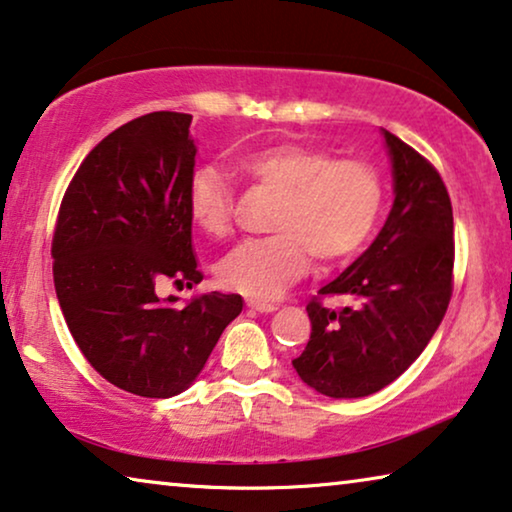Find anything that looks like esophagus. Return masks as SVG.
<instances>
[{
	"label": "esophagus",
	"instance_id": "1",
	"mask_svg": "<svg viewBox=\"0 0 512 512\" xmlns=\"http://www.w3.org/2000/svg\"><path fill=\"white\" fill-rule=\"evenodd\" d=\"M247 307L256 309V311H263V314H270V311L277 309V305H272V302H265V300H256V298H249L247 300Z\"/></svg>",
	"mask_w": 512,
	"mask_h": 512
}]
</instances>
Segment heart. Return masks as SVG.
Here are the masks:
<instances>
[{"mask_svg":"<svg viewBox=\"0 0 512 512\" xmlns=\"http://www.w3.org/2000/svg\"><path fill=\"white\" fill-rule=\"evenodd\" d=\"M233 170L249 187L277 194L270 231L221 258L217 277L231 291L272 298L300 279L311 256L344 263L372 235L383 207V180L360 159H332L302 143H279L240 154ZM189 212L212 238L233 228V189L219 170L201 168L189 184Z\"/></svg>","mask_w":512,"mask_h":512,"instance_id":"b5f03b06","label":"heart"}]
</instances>
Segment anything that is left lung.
I'll return each instance as SVG.
<instances>
[{"mask_svg": "<svg viewBox=\"0 0 512 512\" xmlns=\"http://www.w3.org/2000/svg\"><path fill=\"white\" fill-rule=\"evenodd\" d=\"M395 203L379 238L307 302L311 337L295 372L325 397H367L402 376L439 328L453 295V205L439 170L383 131ZM328 297H344L332 310Z\"/></svg>", "mask_w": 512, "mask_h": 512, "instance_id": "8db88e82", "label": "left lung"}]
</instances>
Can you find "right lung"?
<instances>
[{"label":"right lung","instance_id":"1","mask_svg":"<svg viewBox=\"0 0 512 512\" xmlns=\"http://www.w3.org/2000/svg\"><path fill=\"white\" fill-rule=\"evenodd\" d=\"M191 115H140L83 159L59 205L53 279L59 307L85 360L108 383L164 399L201 374L240 295L203 293L175 307L154 286H196L189 184Z\"/></svg>","mask_w":512,"mask_h":512}]
</instances>
